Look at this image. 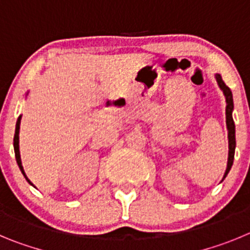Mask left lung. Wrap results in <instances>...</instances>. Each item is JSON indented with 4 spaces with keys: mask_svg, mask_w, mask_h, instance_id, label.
Here are the masks:
<instances>
[{
    "mask_svg": "<svg viewBox=\"0 0 250 250\" xmlns=\"http://www.w3.org/2000/svg\"><path fill=\"white\" fill-rule=\"evenodd\" d=\"M217 82L219 84L220 89L223 91L224 96H226L227 101V108H226V117H227V128H228V139H229V154H228V164H227V170L224 173V178L227 177L228 172L230 170L231 166H233V159H234V150H235V125L234 121H233V116H231V111H233V96H231V91L228 86H227L224 81L222 80L220 75L215 76Z\"/></svg>",
    "mask_w": 250,
    "mask_h": 250,
    "instance_id": "left-lung-1",
    "label": "left lung"
}]
</instances>
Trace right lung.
<instances>
[{
	"instance_id": "right-lung-1",
	"label": "right lung",
	"mask_w": 250,
	"mask_h": 250,
	"mask_svg": "<svg viewBox=\"0 0 250 250\" xmlns=\"http://www.w3.org/2000/svg\"><path fill=\"white\" fill-rule=\"evenodd\" d=\"M20 123H21V116L19 117V120H17V123H16V130H15V137H13V147H15V154H16V161H17V164H19V167H20V169H21V172H22V174L24 175V177H26V174H24V170H23V167H22V163H21V156H20V146H19V143H20V137H19V134H20ZM26 179H27V177H26ZM27 181H28V179H27ZM30 182V181H28ZM31 183V182H30ZM32 184V183H31Z\"/></svg>"
}]
</instances>
